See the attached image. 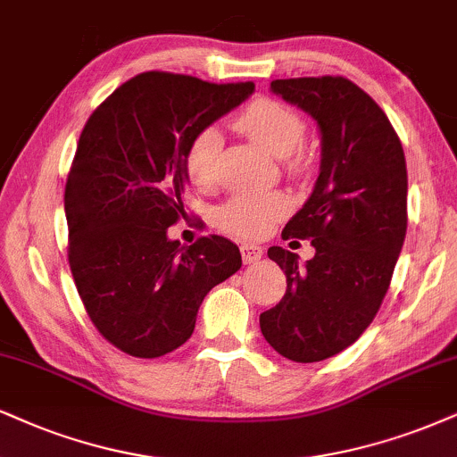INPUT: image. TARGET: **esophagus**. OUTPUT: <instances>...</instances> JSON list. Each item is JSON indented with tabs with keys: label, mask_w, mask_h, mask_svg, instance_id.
<instances>
[{
	"label": "esophagus",
	"mask_w": 457,
	"mask_h": 457,
	"mask_svg": "<svg viewBox=\"0 0 457 457\" xmlns=\"http://www.w3.org/2000/svg\"><path fill=\"white\" fill-rule=\"evenodd\" d=\"M239 250H241V258H244L245 264H252V262L261 261L262 254H264L262 247L256 245V244H241Z\"/></svg>",
	"instance_id": "34e87169"
}]
</instances>
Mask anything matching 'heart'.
Masks as SVG:
<instances>
[{"instance_id":"b5f03b06","label":"heart","mask_w":457,"mask_h":457,"mask_svg":"<svg viewBox=\"0 0 457 457\" xmlns=\"http://www.w3.org/2000/svg\"><path fill=\"white\" fill-rule=\"evenodd\" d=\"M241 133L261 145L275 159H288L305 139V122L295 110L275 99H256L235 120ZM222 148V135L207 127L190 139L184 154L186 176L195 186L207 188L216 178V159ZM288 210L279 193H239L230 196L218 213V224L239 237H261Z\"/></svg>"}]
</instances>
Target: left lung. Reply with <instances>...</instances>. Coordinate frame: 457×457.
I'll use <instances>...</instances> for the list:
<instances>
[{"mask_svg": "<svg viewBox=\"0 0 457 457\" xmlns=\"http://www.w3.org/2000/svg\"><path fill=\"white\" fill-rule=\"evenodd\" d=\"M320 131V176L281 237L312 239L305 264L284 247L269 258L286 273V295L261 313L275 352L320 362L358 341L379 312L407 235V162L384 110L341 76L273 80Z\"/></svg>", "mask_w": 457, "mask_h": 457, "instance_id": "obj_1", "label": "left lung"}]
</instances>
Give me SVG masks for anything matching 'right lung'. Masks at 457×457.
<instances>
[{"mask_svg":"<svg viewBox=\"0 0 457 457\" xmlns=\"http://www.w3.org/2000/svg\"><path fill=\"white\" fill-rule=\"evenodd\" d=\"M252 93V82L145 71L82 129L65 186L67 256L88 318L129 356L159 358L188 341L207 292L239 271L230 239L182 245L167 230L186 213L190 139Z\"/></svg>","mask_w":457,"mask_h":457,"instance_id":"obj_1","label":"right lung"}]
</instances>
